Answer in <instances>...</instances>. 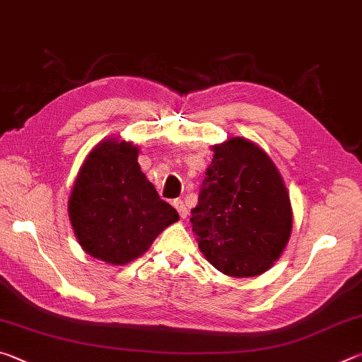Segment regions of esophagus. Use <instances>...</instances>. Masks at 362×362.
I'll return each mask as SVG.
<instances>
[{
	"label": "esophagus",
	"instance_id": "34e87169",
	"mask_svg": "<svg viewBox=\"0 0 362 362\" xmlns=\"http://www.w3.org/2000/svg\"><path fill=\"white\" fill-rule=\"evenodd\" d=\"M174 207L177 209V212H179V216L182 218H185L188 216V209H187V206H185V203H183L182 199H175L174 201Z\"/></svg>",
	"mask_w": 362,
	"mask_h": 362
}]
</instances>
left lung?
Wrapping results in <instances>:
<instances>
[{"mask_svg":"<svg viewBox=\"0 0 362 362\" xmlns=\"http://www.w3.org/2000/svg\"><path fill=\"white\" fill-rule=\"evenodd\" d=\"M212 151L189 218L199 250L223 274L259 276L291 238L289 193L274 163L250 140L230 137Z\"/></svg>","mask_w":362,"mask_h":362,"instance_id":"obj_1","label":"left lung"}]
</instances>
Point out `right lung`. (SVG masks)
<instances>
[{
  "mask_svg": "<svg viewBox=\"0 0 362 362\" xmlns=\"http://www.w3.org/2000/svg\"><path fill=\"white\" fill-rule=\"evenodd\" d=\"M131 142L105 139L84 159L69 199V216L84 252L112 265L145 254L179 220L137 163Z\"/></svg>",
  "mask_w": 362,
  "mask_h": 362,
  "instance_id": "right-lung-1",
  "label": "right lung"
}]
</instances>
